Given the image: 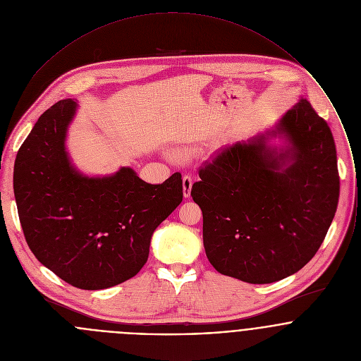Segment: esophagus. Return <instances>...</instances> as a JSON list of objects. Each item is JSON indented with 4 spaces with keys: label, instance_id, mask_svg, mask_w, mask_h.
<instances>
[{
    "label": "esophagus",
    "instance_id": "34e87169",
    "mask_svg": "<svg viewBox=\"0 0 361 361\" xmlns=\"http://www.w3.org/2000/svg\"><path fill=\"white\" fill-rule=\"evenodd\" d=\"M192 183H193V180H192V176H189V175H185L183 176V196L188 199V197H190V192H192Z\"/></svg>",
    "mask_w": 361,
    "mask_h": 361
}]
</instances>
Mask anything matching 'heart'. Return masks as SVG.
<instances>
[{"instance_id": "obj_1", "label": "heart", "mask_w": 361, "mask_h": 361, "mask_svg": "<svg viewBox=\"0 0 361 361\" xmlns=\"http://www.w3.org/2000/svg\"><path fill=\"white\" fill-rule=\"evenodd\" d=\"M183 154H186V152H183Z\"/></svg>"}]
</instances>
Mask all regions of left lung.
Masks as SVG:
<instances>
[{
	"label": "left lung",
	"mask_w": 361,
	"mask_h": 361,
	"mask_svg": "<svg viewBox=\"0 0 361 361\" xmlns=\"http://www.w3.org/2000/svg\"><path fill=\"white\" fill-rule=\"evenodd\" d=\"M278 137L284 146L267 142ZM192 197L203 211L211 265L249 283H272L318 252L339 200L336 147L306 99L278 123L224 149L199 171Z\"/></svg>",
	"instance_id": "8db88e82"
}]
</instances>
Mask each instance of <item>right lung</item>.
<instances>
[{
    "label": "right lung",
    "mask_w": 361,
    "mask_h": 361,
    "mask_svg": "<svg viewBox=\"0 0 361 361\" xmlns=\"http://www.w3.org/2000/svg\"><path fill=\"white\" fill-rule=\"evenodd\" d=\"M76 109L66 99L39 118L16 154L13 192L36 258L69 285L99 290L133 278L146 264L157 226L183 199L182 176L152 185L129 166L83 175L65 146Z\"/></svg>",
    "instance_id": "obj_1"
}]
</instances>
